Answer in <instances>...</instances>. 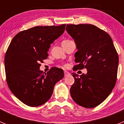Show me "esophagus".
Masks as SVG:
<instances>
[{
    "mask_svg": "<svg viewBox=\"0 0 124 124\" xmlns=\"http://www.w3.org/2000/svg\"><path fill=\"white\" fill-rule=\"evenodd\" d=\"M64 76H68L70 75V73L68 71H64Z\"/></svg>",
    "mask_w": 124,
    "mask_h": 124,
    "instance_id": "34e87169",
    "label": "esophagus"
}]
</instances>
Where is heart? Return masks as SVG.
Returning <instances> with one entry per match:
<instances>
[{
  "mask_svg": "<svg viewBox=\"0 0 124 124\" xmlns=\"http://www.w3.org/2000/svg\"><path fill=\"white\" fill-rule=\"evenodd\" d=\"M70 41H70V40H64V41H62V44H66V43H69V42H70Z\"/></svg>",
  "mask_w": 124,
  "mask_h": 124,
  "instance_id": "1",
  "label": "heart"
}]
</instances>
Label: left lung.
Wrapping results in <instances>:
<instances>
[{
	"mask_svg": "<svg viewBox=\"0 0 124 124\" xmlns=\"http://www.w3.org/2000/svg\"><path fill=\"white\" fill-rule=\"evenodd\" d=\"M66 30L74 40V70L86 68V74L73 73L70 89L72 99L86 108L99 106L107 98L117 81L119 57L109 34L91 24L67 25Z\"/></svg>",
	"mask_w": 124,
	"mask_h": 124,
	"instance_id": "left-lung-1",
	"label": "left lung"
}]
</instances>
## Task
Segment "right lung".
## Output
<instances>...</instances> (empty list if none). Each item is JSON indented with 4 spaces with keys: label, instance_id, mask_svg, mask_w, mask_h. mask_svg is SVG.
<instances>
[{
    "label": "right lung",
    "instance_id": "1",
    "mask_svg": "<svg viewBox=\"0 0 124 124\" xmlns=\"http://www.w3.org/2000/svg\"><path fill=\"white\" fill-rule=\"evenodd\" d=\"M65 24L37 26L17 33L5 56L7 83L12 93L30 107L43 104L52 96L54 85L64 77L63 70L51 68L40 70V63L48 57L51 43L63 33Z\"/></svg>",
    "mask_w": 124,
    "mask_h": 124
}]
</instances>
